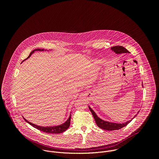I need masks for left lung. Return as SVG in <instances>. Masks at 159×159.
I'll use <instances>...</instances> for the list:
<instances>
[{
	"mask_svg": "<svg viewBox=\"0 0 159 159\" xmlns=\"http://www.w3.org/2000/svg\"><path fill=\"white\" fill-rule=\"evenodd\" d=\"M111 50L112 52H114L115 53H116V54H121V53H129V52L124 47H121V46H116V47H113L111 48ZM142 87H143V84H142ZM89 108L91 112V113L93 115V117L95 120V121L97 124V125L101 129H103L104 130H107V131H112V130H117V129H120L121 128H122L123 127H125V126H126L128 123H129L131 120L136 117L137 115H136L132 120L128 121L126 122H125L123 123H113V122H109V121H104L102 119H101L98 116V115H96V113L92 109V108L90 107V106H89Z\"/></svg>",
	"mask_w": 159,
	"mask_h": 159,
	"instance_id": "1",
	"label": "left lung"
}]
</instances>
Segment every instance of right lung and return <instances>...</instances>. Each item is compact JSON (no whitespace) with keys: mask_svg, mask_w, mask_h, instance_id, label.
<instances>
[{"mask_svg":"<svg viewBox=\"0 0 159 159\" xmlns=\"http://www.w3.org/2000/svg\"><path fill=\"white\" fill-rule=\"evenodd\" d=\"M36 51H40V52H41V51H43V52H44V51H48V52L49 50H46L40 49V48L35 49V50H33V51L30 53V55L28 56V57L26 59H25V60H27L28 58H29L31 56V55H32L33 53H34V52H36ZM25 60L22 61V63ZM22 117H23V116H22ZM23 118H24V120H25L27 123H29L30 125H31L32 126H33V127L35 128H37L38 129L40 130V131H42L45 132V133H51V134H57V133H62V132L66 131L68 128H69L70 125L71 115H70L69 119H68L64 123H63V124H61V125H60L53 126H38V125H34V124H33V123H32L26 120L24 117H23Z\"/></svg>","mask_w":159,"mask_h":159,"instance_id":"add662e5","label":"right lung"}]
</instances>
